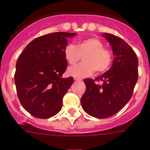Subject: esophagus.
<instances>
[{
  "instance_id": "34e87169",
  "label": "esophagus",
  "mask_w": 150,
  "mask_h": 150,
  "mask_svg": "<svg viewBox=\"0 0 150 150\" xmlns=\"http://www.w3.org/2000/svg\"><path fill=\"white\" fill-rule=\"evenodd\" d=\"M74 79H75V81H80V80L82 79H80V78H79V77H74Z\"/></svg>"
}]
</instances>
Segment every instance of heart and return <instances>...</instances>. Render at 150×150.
Returning <instances> with one entry per match:
<instances>
[{"instance_id": "1", "label": "heart", "mask_w": 150, "mask_h": 150, "mask_svg": "<svg viewBox=\"0 0 150 150\" xmlns=\"http://www.w3.org/2000/svg\"><path fill=\"white\" fill-rule=\"evenodd\" d=\"M83 56L84 62L71 68L68 74L72 76H88L96 71V73L106 72L112 64L111 51L104 47V44L99 38L89 37L78 42L76 46L68 44L64 49V57L68 64L75 66Z\"/></svg>"}]
</instances>
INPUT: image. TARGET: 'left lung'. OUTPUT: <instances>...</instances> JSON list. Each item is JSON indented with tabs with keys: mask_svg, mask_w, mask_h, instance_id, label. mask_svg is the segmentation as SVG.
Masks as SVG:
<instances>
[{
	"mask_svg": "<svg viewBox=\"0 0 150 150\" xmlns=\"http://www.w3.org/2000/svg\"><path fill=\"white\" fill-rule=\"evenodd\" d=\"M111 45L114 55L109 71L93 80H84L86 89L81 98L82 108L90 116L107 118L129 101L139 77V61L132 48L118 36L103 35ZM102 82L101 85L96 82Z\"/></svg>",
	"mask_w": 150,
	"mask_h": 150,
	"instance_id": "1",
	"label": "left lung"
}]
</instances>
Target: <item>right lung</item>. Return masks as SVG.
I'll return each instance as SVG.
<instances>
[{
	"mask_svg": "<svg viewBox=\"0 0 150 150\" xmlns=\"http://www.w3.org/2000/svg\"><path fill=\"white\" fill-rule=\"evenodd\" d=\"M75 33H52L26 46L16 62L15 83L22 107L33 116L45 119L57 114L73 77L62 78L68 62L64 57L67 37Z\"/></svg>",
	"mask_w": 150,
	"mask_h": 150,
	"instance_id": "right-lung-1",
	"label": "right lung"
}]
</instances>
